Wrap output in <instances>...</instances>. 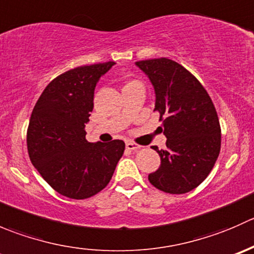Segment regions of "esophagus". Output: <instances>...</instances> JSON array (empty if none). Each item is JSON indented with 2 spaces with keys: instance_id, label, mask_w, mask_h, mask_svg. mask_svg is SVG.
<instances>
[{
  "instance_id": "obj_1",
  "label": "esophagus",
  "mask_w": 254,
  "mask_h": 254,
  "mask_svg": "<svg viewBox=\"0 0 254 254\" xmlns=\"http://www.w3.org/2000/svg\"><path fill=\"white\" fill-rule=\"evenodd\" d=\"M125 146H127V150H140V148L142 147L141 145H139V143H135V142H131V141H127V143H125Z\"/></svg>"
}]
</instances>
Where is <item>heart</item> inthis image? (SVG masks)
I'll use <instances>...</instances> for the list:
<instances>
[{
    "mask_svg": "<svg viewBox=\"0 0 254 254\" xmlns=\"http://www.w3.org/2000/svg\"><path fill=\"white\" fill-rule=\"evenodd\" d=\"M134 83H139V82H137V81H130V82H127V83L125 84V86H129V84H134Z\"/></svg>",
    "mask_w": 254,
    "mask_h": 254,
    "instance_id": "obj_1",
    "label": "heart"
}]
</instances>
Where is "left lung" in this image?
Instances as JSON below:
<instances>
[{"instance_id": "1", "label": "left lung", "mask_w": 254, "mask_h": 254, "mask_svg": "<svg viewBox=\"0 0 254 254\" xmlns=\"http://www.w3.org/2000/svg\"><path fill=\"white\" fill-rule=\"evenodd\" d=\"M150 78L156 93L166 150L152 146L161 166L148 175L160 190L184 194L209 176L221 147V127L211 98L203 84L186 67L166 58L136 63Z\"/></svg>"}]
</instances>
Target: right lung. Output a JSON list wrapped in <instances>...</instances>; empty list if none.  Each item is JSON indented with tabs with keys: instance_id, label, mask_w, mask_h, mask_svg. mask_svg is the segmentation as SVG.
I'll return each instance as SVG.
<instances>
[{
	"instance_id": "add662e5",
	"label": "right lung",
	"mask_w": 254,
	"mask_h": 254,
	"mask_svg": "<svg viewBox=\"0 0 254 254\" xmlns=\"http://www.w3.org/2000/svg\"><path fill=\"white\" fill-rule=\"evenodd\" d=\"M114 64L79 66L61 73L45 87L30 115V161L49 186L67 198H91L106 188L124 153L123 140L91 143L84 131L97 82Z\"/></svg>"
}]
</instances>
